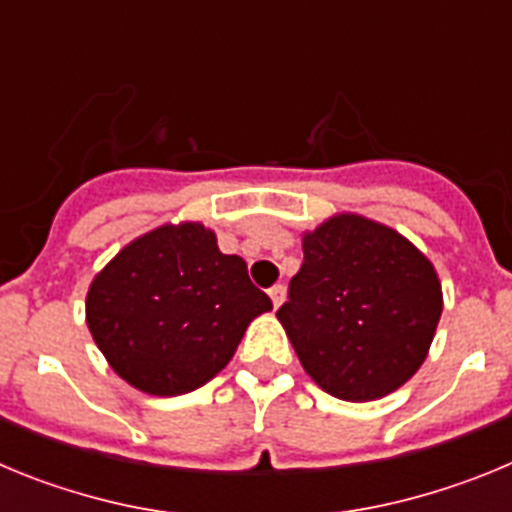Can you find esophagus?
I'll return each mask as SVG.
<instances>
[{
  "instance_id": "34e87169",
  "label": "esophagus",
  "mask_w": 512,
  "mask_h": 512,
  "mask_svg": "<svg viewBox=\"0 0 512 512\" xmlns=\"http://www.w3.org/2000/svg\"><path fill=\"white\" fill-rule=\"evenodd\" d=\"M269 297L271 302H274V307H282V302L287 300V287H284V284H274V287L269 289Z\"/></svg>"
}]
</instances>
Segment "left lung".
<instances>
[{"label": "left lung", "mask_w": 512, "mask_h": 512, "mask_svg": "<svg viewBox=\"0 0 512 512\" xmlns=\"http://www.w3.org/2000/svg\"><path fill=\"white\" fill-rule=\"evenodd\" d=\"M302 253L277 310L302 369L338 400L372 402L400 390L441 320V282L428 256L356 212L305 230Z\"/></svg>", "instance_id": "left-lung-1"}]
</instances>
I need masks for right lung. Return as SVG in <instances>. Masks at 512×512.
I'll return each mask as SVG.
<instances>
[{
	"label": "right lung",
	"mask_w": 512,
	"mask_h": 512,
	"mask_svg": "<svg viewBox=\"0 0 512 512\" xmlns=\"http://www.w3.org/2000/svg\"><path fill=\"white\" fill-rule=\"evenodd\" d=\"M269 310L246 261L192 220L138 235L87 292L89 333L107 364L156 397L184 395L223 372L251 320Z\"/></svg>",
	"instance_id": "obj_1"
}]
</instances>
